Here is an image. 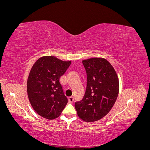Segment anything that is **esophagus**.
<instances>
[{
    "instance_id": "1",
    "label": "esophagus",
    "mask_w": 150,
    "mask_h": 150,
    "mask_svg": "<svg viewBox=\"0 0 150 150\" xmlns=\"http://www.w3.org/2000/svg\"><path fill=\"white\" fill-rule=\"evenodd\" d=\"M68 100H69V103H73L74 102V98L72 96H71V97H69L68 98Z\"/></svg>"
}]
</instances>
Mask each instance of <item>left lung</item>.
<instances>
[{
    "label": "left lung",
    "instance_id": "left-lung-1",
    "mask_svg": "<svg viewBox=\"0 0 150 150\" xmlns=\"http://www.w3.org/2000/svg\"><path fill=\"white\" fill-rule=\"evenodd\" d=\"M87 87L83 99L75 103L78 116L86 122L101 119L110 111L119 93V80L106 59L94 57L83 61Z\"/></svg>",
    "mask_w": 150,
    "mask_h": 150
}]
</instances>
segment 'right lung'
Masks as SVG:
<instances>
[{
  "mask_svg": "<svg viewBox=\"0 0 150 150\" xmlns=\"http://www.w3.org/2000/svg\"><path fill=\"white\" fill-rule=\"evenodd\" d=\"M71 64L54 56H43L31 68L27 82L29 99L35 111L44 118H56L66 106L68 99L59 79Z\"/></svg>",
  "mask_w": 150,
  "mask_h": 150,
  "instance_id": "obj_1",
  "label": "right lung"
}]
</instances>
